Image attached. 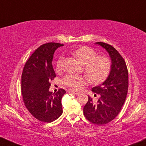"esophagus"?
Returning <instances> with one entry per match:
<instances>
[{
  "mask_svg": "<svg viewBox=\"0 0 146 146\" xmlns=\"http://www.w3.org/2000/svg\"><path fill=\"white\" fill-rule=\"evenodd\" d=\"M68 93H73V94H75V95H78L79 94L78 91H77V90H71V89H68Z\"/></svg>",
  "mask_w": 146,
  "mask_h": 146,
  "instance_id": "1",
  "label": "esophagus"
}]
</instances>
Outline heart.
Here are the masks:
<instances>
[{"instance_id":"heart-1","label":"heart","mask_w":146,"mask_h":146,"mask_svg":"<svg viewBox=\"0 0 146 146\" xmlns=\"http://www.w3.org/2000/svg\"><path fill=\"white\" fill-rule=\"evenodd\" d=\"M73 55L84 64V71L93 82L100 83L107 79L111 71V62L108 57L98 56L93 48L83 46L73 51ZM58 71L63 70L64 58L59 57L56 63ZM88 82L86 76L75 74L66 75L62 79V83L73 89H80Z\"/></svg>"}]
</instances>
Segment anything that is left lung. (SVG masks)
Instances as JSON below:
<instances>
[{"label": "left lung", "mask_w": 146, "mask_h": 146, "mask_svg": "<svg viewBox=\"0 0 146 146\" xmlns=\"http://www.w3.org/2000/svg\"><path fill=\"white\" fill-rule=\"evenodd\" d=\"M104 48L111 59V71L106 80L100 86L93 87L92 91L100 94L95 104L88 96L84 106V115L92 123L103 125L111 121L121 111L128 89V72L123 57L111 45L98 42Z\"/></svg>", "instance_id": "obj_1"}]
</instances>
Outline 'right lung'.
<instances>
[{
	"label": "right lung",
	"mask_w": 146,
	"mask_h": 146,
	"mask_svg": "<svg viewBox=\"0 0 146 146\" xmlns=\"http://www.w3.org/2000/svg\"><path fill=\"white\" fill-rule=\"evenodd\" d=\"M64 44L48 42L41 45L25 63L21 80L23 102L29 113L40 121L50 123L62 114L61 100L66 93L60 88L49 91L50 81L56 78L52 65L56 50Z\"/></svg>",
	"instance_id": "right-lung-1"
}]
</instances>
